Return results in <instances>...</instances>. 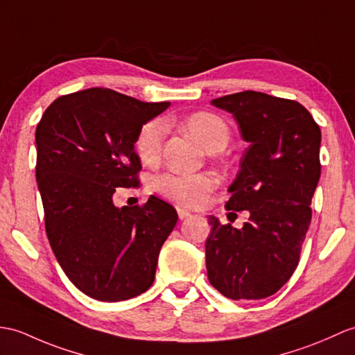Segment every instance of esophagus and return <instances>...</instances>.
<instances>
[{
    "instance_id": "obj_1",
    "label": "esophagus",
    "mask_w": 355,
    "mask_h": 355,
    "mask_svg": "<svg viewBox=\"0 0 355 355\" xmlns=\"http://www.w3.org/2000/svg\"><path fill=\"white\" fill-rule=\"evenodd\" d=\"M177 211H178V218L183 220V219H187V218H191L192 215H191V211H187V210H184V209H177Z\"/></svg>"
}]
</instances>
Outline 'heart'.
Here are the masks:
<instances>
[{
  "label": "heart",
  "instance_id": "heart-1",
  "mask_svg": "<svg viewBox=\"0 0 355 355\" xmlns=\"http://www.w3.org/2000/svg\"><path fill=\"white\" fill-rule=\"evenodd\" d=\"M186 128L207 151H219L228 144L230 128L224 119L209 112L192 114L186 121ZM166 123L162 119H153L144 123L136 136V153L145 163H153L160 157ZM157 192L168 200L184 205L198 207L207 200L216 187V181L209 174H184V172H166L154 181Z\"/></svg>",
  "mask_w": 355,
  "mask_h": 355
}]
</instances>
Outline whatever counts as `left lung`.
I'll return each mask as SVG.
<instances>
[{
  "mask_svg": "<svg viewBox=\"0 0 355 355\" xmlns=\"http://www.w3.org/2000/svg\"><path fill=\"white\" fill-rule=\"evenodd\" d=\"M211 105L232 113L250 144L225 205L248 210L250 220L234 228L209 216V282L234 301L268 298L298 266L320 177V128L300 103L254 90L216 98Z\"/></svg>",
  "mask_w": 355,
  "mask_h": 355,
  "instance_id": "obj_1",
  "label": "left lung"
}]
</instances>
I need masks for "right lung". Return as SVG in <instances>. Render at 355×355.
<instances>
[{
	"mask_svg": "<svg viewBox=\"0 0 355 355\" xmlns=\"http://www.w3.org/2000/svg\"><path fill=\"white\" fill-rule=\"evenodd\" d=\"M169 105L92 87L57 98L37 123L48 241L66 277L94 300L125 301L154 283L177 211L154 195L144 207L119 209L113 193L137 184L136 136Z\"/></svg>",
	"mask_w": 355,
	"mask_h": 355,
	"instance_id": "1",
	"label": "right lung"
}]
</instances>
